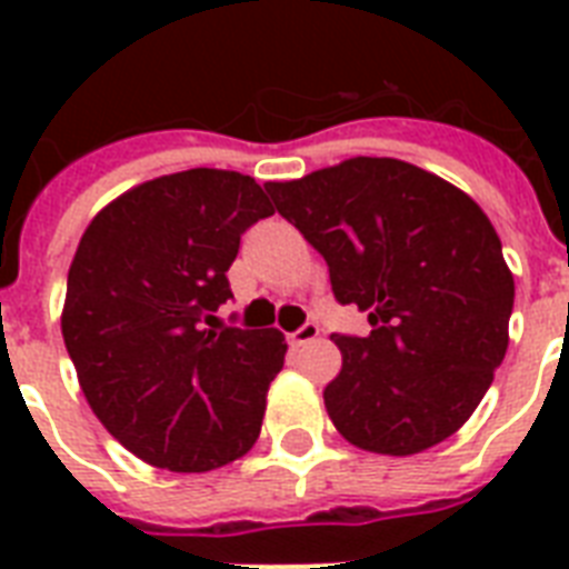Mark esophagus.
Wrapping results in <instances>:
<instances>
[{
    "label": "esophagus",
    "mask_w": 569,
    "mask_h": 569,
    "mask_svg": "<svg viewBox=\"0 0 569 569\" xmlns=\"http://www.w3.org/2000/svg\"><path fill=\"white\" fill-rule=\"evenodd\" d=\"M316 337H319V325H316V321H307V325H301V328L295 330V333H289V342L298 348V346H307V342H312Z\"/></svg>",
    "instance_id": "1"
}]
</instances>
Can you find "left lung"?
<instances>
[{"mask_svg": "<svg viewBox=\"0 0 569 569\" xmlns=\"http://www.w3.org/2000/svg\"><path fill=\"white\" fill-rule=\"evenodd\" d=\"M319 250L339 303L369 316L342 337L325 407L351 446L416 455L467 422L508 351L513 277L481 206L401 159L357 156L266 182Z\"/></svg>", "mask_w": 569, "mask_h": 569, "instance_id": "left-lung-1", "label": "left lung"}]
</instances>
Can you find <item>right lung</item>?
Instances as JSON below:
<instances>
[{
    "instance_id": "obj_1",
    "label": "right lung",
    "mask_w": 569,
    "mask_h": 569,
    "mask_svg": "<svg viewBox=\"0 0 569 569\" xmlns=\"http://www.w3.org/2000/svg\"><path fill=\"white\" fill-rule=\"evenodd\" d=\"M268 214L253 177L191 168L111 200L76 248L67 355L106 431L153 467L209 472L257 442L286 339L214 312L241 232Z\"/></svg>"
}]
</instances>
